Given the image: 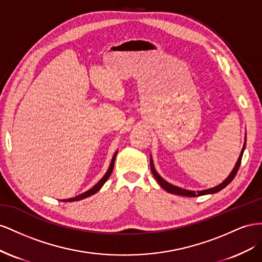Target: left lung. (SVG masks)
<instances>
[{"label": "left lung", "mask_w": 262, "mask_h": 262, "mask_svg": "<svg viewBox=\"0 0 262 262\" xmlns=\"http://www.w3.org/2000/svg\"><path fill=\"white\" fill-rule=\"evenodd\" d=\"M245 148H246V136H245V143H244V146H243V149H242V152L241 155H239L238 157V160L235 164L234 169L231 170V172L229 173V176L224 180L222 183H220L219 185L214 186V188H211V189H207V190H202V191H191V190H185V189H182V188H179V186H176L173 184L169 183L168 181L164 180V179L157 172L156 169H155V166H154V161H152V158L150 156V169H151V172L155 177V179L157 180V182H158L160 184V186L162 189L166 190L167 192L169 193H172V194H177V195H181V196H189V198H194V196H201V195H206V194H214L216 192H220L221 190H223L225 186H227L231 181H233V179L235 178L237 171L239 169V167H241V162H242V158H243V154L245 151Z\"/></svg>", "instance_id": "obj_1"}]
</instances>
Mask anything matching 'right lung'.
Segmentation results:
<instances>
[{
	"label": "right lung",
	"mask_w": 262,
	"mask_h": 262,
	"mask_svg": "<svg viewBox=\"0 0 262 262\" xmlns=\"http://www.w3.org/2000/svg\"><path fill=\"white\" fill-rule=\"evenodd\" d=\"M116 155H117V151H115V154H114V156H113V158H112V161H111V164H110V167H108V169H107V171H106V173L103 176V178L101 179V180L96 183L92 189H90V190H88L86 192H84V193H82V194H79L78 196H74V198H71V199H67V200H61L62 202H74V201H80V200H83V199H85V198H89V196H91V195H93V194H95L96 192H98L102 186H103V184L105 183L106 181H107V179L110 178V176H111V173H112V171H113V168H114V161H115V158H116Z\"/></svg>",
	"instance_id": "right-lung-1"
}]
</instances>
